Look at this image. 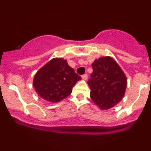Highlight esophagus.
I'll list each match as a JSON object with an SVG mask.
<instances>
[{"instance_id":"obj_1","label":"esophagus","mask_w":151,"mask_h":151,"mask_svg":"<svg viewBox=\"0 0 151 151\" xmlns=\"http://www.w3.org/2000/svg\"><path fill=\"white\" fill-rule=\"evenodd\" d=\"M81 78H82V79H84V80H86V79H87V78H88V75L86 74H83V75L81 76Z\"/></svg>"}]
</instances>
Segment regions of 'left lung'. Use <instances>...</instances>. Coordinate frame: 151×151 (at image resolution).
I'll use <instances>...</instances> for the list:
<instances>
[{
	"mask_svg": "<svg viewBox=\"0 0 151 151\" xmlns=\"http://www.w3.org/2000/svg\"><path fill=\"white\" fill-rule=\"evenodd\" d=\"M91 66L93 72L87 81L91 100L102 110L112 108L124 96L127 85L125 74L110 57L96 60Z\"/></svg>",
	"mask_w": 151,
	"mask_h": 151,
	"instance_id": "1",
	"label": "left lung"
}]
</instances>
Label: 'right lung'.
<instances>
[{
  "label": "right lung",
  "instance_id": "1",
  "mask_svg": "<svg viewBox=\"0 0 151 151\" xmlns=\"http://www.w3.org/2000/svg\"><path fill=\"white\" fill-rule=\"evenodd\" d=\"M81 79L62 58H55L35 74L33 86L36 92L47 101L58 102L69 96L72 87Z\"/></svg>",
  "mask_w": 151,
  "mask_h": 151
}]
</instances>
